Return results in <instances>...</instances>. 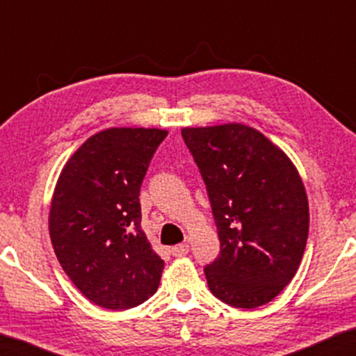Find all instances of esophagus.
I'll use <instances>...</instances> for the list:
<instances>
[{
    "label": "esophagus",
    "mask_w": 356,
    "mask_h": 356,
    "mask_svg": "<svg viewBox=\"0 0 356 356\" xmlns=\"http://www.w3.org/2000/svg\"><path fill=\"white\" fill-rule=\"evenodd\" d=\"M172 254L173 256H177V257H181V256H186L188 252H189V245L188 243H181V245H177V246H173L172 250Z\"/></svg>",
    "instance_id": "34e87169"
}]
</instances>
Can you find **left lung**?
<instances>
[{
	"label": "left lung",
	"mask_w": 356,
	"mask_h": 356,
	"mask_svg": "<svg viewBox=\"0 0 356 356\" xmlns=\"http://www.w3.org/2000/svg\"><path fill=\"white\" fill-rule=\"evenodd\" d=\"M183 140L206 183L220 254L204 267L223 303L252 309L290 284L309 228L308 197L290 159L245 124L184 128Z\"/></svg>",
	"instance_id": "8db88e82"
}]
</instances>
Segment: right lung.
I'll return each instance as SVG.
<instances>
[{"instance_id":"add662e5","label":"right lung","mask_w":356,"mask_h":356,"mask_svg":"<svg viewBox=\"0 0 356 356\" xmlns=\"http://www.w3.org/2000/svg\"><path fill=\"white\" fill-rule=\"evenodd\" d=\"M167 131L111 128L67 160L50 209V236L63 270L106 309H129L159 289L163 261L140 228V184Z\"/></svg>"}]
</instances>
